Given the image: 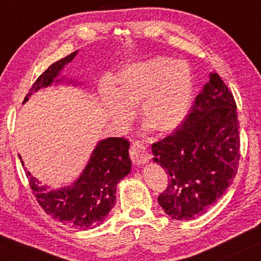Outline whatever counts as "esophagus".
<instances>
[{
	"label": "esophagus",
	"mask_w": 261,
	"mask_h": 261,
	"mask_svg": "<svg viewBox=\"0 0 261 261\" xmlns=\"http://www.w3.org/2000/svg\"><path fill=\"white\" fill-rule=\"evenodd\" d=\"M130 159L134 164H137V166H141V164H144L148 162L149 155L146 152V148L144 145H142L141 143L134 142L130 146Z\"/></svg>",
	"instance_id": "1"
}]
</instances>
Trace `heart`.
Listing matches in <instances>:
<instances>
[{"mask_svg":"<svg viewBox=\"0 0 261 261\" xmlns=\"http://www.w3.org/2000/svg\"><path fill=\"white\" fill-rule=\"evenodd\" d=\"M193 94L192 71L185 61L157 57L127 66L116 90L105 87L102 101L117 125L125 126L140 102L141 118L157 132L175 130L189 111Z\"/></svg>","mask_w":261,"mask_h":261,"instance_id":"obj_1","label":"heart"}]
</instances>
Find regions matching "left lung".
<instances>
[{
  "instance_id": "left-lung-1",
  "label": "left lung",
  "mask_w": 261,
  "mask_h": 261,
  "mask_svg": "<svg viewBox=\"0 0 261 261\" xmlns=\"http://www.w3.org/2000/svg\"><path fill=\"white\" fill-rule=\"evenodd\" d=\"M152 153L168 174L159 203L171 219H195L226 193L239 167V120L233 94L218 73L209 74L182 125L153 143Z\"/></svg>"
}]
</instances>
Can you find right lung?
Here are the masks:
<instances>
[{
    "instance_id": "1",
    "label": "right lung",
    "mask_w": 261,
    "mask_h": 261,
    "mask_svg": "<svg viewBox=\"0 0 261 261\" xmlns=\"http://www.w3.org/2000/svg\"><path fill=\"white\" fill-rule=\"evenodd\" d=\"M76 53L78 50L50 65L33 84L24 101L36 91L49 86ZM129 148L130 143L125 138L102 139L95 146L80 177L72 186L61 189L48 190L31 172L25 171V175L39 204L54 220L79 229L94 228L104 222L116 202L117 183L131 170Z\"/></svg>"
}]
</instances>
